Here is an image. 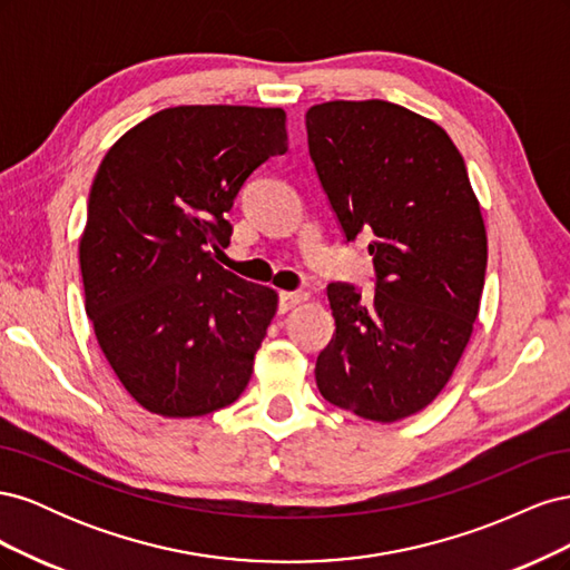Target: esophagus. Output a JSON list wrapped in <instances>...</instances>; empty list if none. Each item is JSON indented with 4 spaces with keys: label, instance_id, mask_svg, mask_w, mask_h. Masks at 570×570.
<instances>
[{
    "label": "esophagus",
    "instance_id": "esophagus-1",
    "mask_svg": "<svg viewBox=\"0 0 570 570\" xmlns=\"http://www.w3.org/2000/svg\"><path fill=\"white\" fill-rule=\"evenodd\" d=\"M306 292H281V299H278V312L287 314L289 308H295L297 304L306 302Z\"/></svg>",
    "mask_w": 570,
    "mask_h": 570
}]
</instances>
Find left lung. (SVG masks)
I'll list each match as a JSON object with an SVG mask.
<instances>
[{
    "label": "left lung",
    "instance_id": "1",
    "mask_svg": "<svg viewBox=\"0 0 570 570\" xmlns=\"http://www.w3.org/2000/svg\"><path fill=\"white\" fill-rule=\"evenodd\" d=\"M306 132L344 239L371 237L375 271L371 302L327 285L316 385L361 419H406L450 381L480 308L488 235L469 170L438 124L383 99L316 105Z\"/></svg>",
    "mask_w": 570,
    "mask_h": 570
}]
</instances>
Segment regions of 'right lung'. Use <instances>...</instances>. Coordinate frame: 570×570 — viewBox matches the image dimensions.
I'll return each instance as SVG.
<instances>
[{"label":"right lung","mask_w":570,"mask_h":570,"mask_svg":"<svg viewBox=\"0 0 570 570\" xmlns=\"http://www.w3.org/2000/svg\"><path fill=\"white\" fill-rule=\"evenodd\" d=\"M287 151L283 109L174 107L99 164L80 273L101 352L132 400L168 419L233 404L278 308L271 287L214 262L254 170Z\"/></svg>","instance_id":"right-lung-1"}]
</instances>
